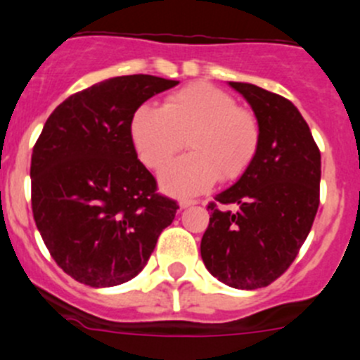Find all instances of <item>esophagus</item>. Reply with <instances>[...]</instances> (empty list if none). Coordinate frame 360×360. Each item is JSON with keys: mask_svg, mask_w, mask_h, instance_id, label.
Here are the masks:
<instances>
[{"mask_svg": "<svg viewBox=\"0 0 360 360\" xmlns=\"http://www.w3.org/2000/svg\"><path fill=\"white\" fill-rule=\"evenodd\" d=\"M194 205H198V201H195V199H181V201H180V208L181 210L188 208V206H194Z\"/></svg>", "mask_w": 360, "mask_h": 360, "instance_id": "1", "label": "esophagus"}]
</instances>
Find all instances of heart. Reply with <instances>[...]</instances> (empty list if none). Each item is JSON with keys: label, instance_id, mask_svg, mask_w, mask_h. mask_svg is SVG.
I'll list each match as a JSON object with an SVG mask.
<instances>
[{"label": "heart", "instance_id": "heart-1", "mask_svg": "<svg viewBox=\"0 0 360 360\" xmlns=\"http://www.w3.org/2000/svg\"><path fill=\"white\" fill-rule=\"evenodd\" d=\"M131 141L147 168L161 169L180 150L187 154L161 173V187L173 195L205 192L217 179H238L259 148L255 115L210 84H192L166 98L162 108L141 105L131 117Z\"/></svg>", "mask_w": 360, "mask_h": 360}]
</instances>
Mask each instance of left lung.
I'll return each instance as SVG.
<instances>
[{"mask_svg":"<svg viewBox=\"0 0 360 360\" xmlns=\"http://www.w3.org/2000/svg\"><path fill=\"white\" fill-rule=\"evenodd\" d=\"M229 85L254 110L261 140L240 180L217 194V205H208L212 215L201 257L217 280L254 290L285 273L311 229L319 210L320 152L289 99L247 82Z\"/></svg>","mask_w":360,"mask_h":360,"instance_id":"left-lung-1","label":"left lung"}]
</instances>
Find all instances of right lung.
Returning <instances> with one entry per match:
<instances>
[{
  "label": "right lung",
  "instance_id": "obj_1",
  "mask_svg": "<svg viewBox=\"0 0 360 360\" xmlns=\"http://www.w3.org/2000/svg\"><path fill=\"white\" fill-rule=\"evenodd\" d=\"M176 80L126 75L63 101L31 155V205L38 231L64 273L103 289L138 275L179 205L155 192L138 161L131 117Z\"/></svg>",
  "mask_w": 360,
  "mask_h": 360
}]
</instances>
